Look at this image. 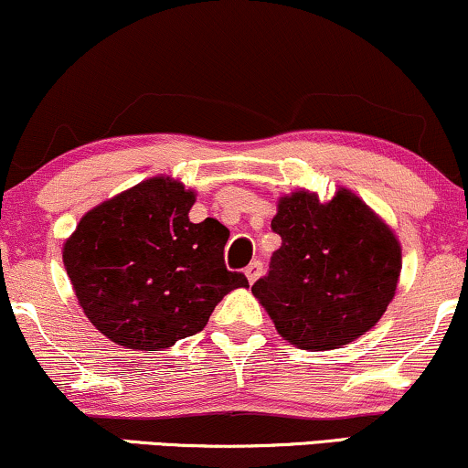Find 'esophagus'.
I'll list each match as a JSON object with an SVG mask.
<instances>
[{
	"instance_id": "esophagus-1",
	"label": "esophagus",
	"mask_w": 468,
	"mask_h": 468,
	"mask_svg": "<svg viewBox=\"0 0 468 468\" xmlns=\"http://www.w3.org/2000/svg\"><path fill=\"white\" fill-rule=\"evenodd\" d=\"M263 274V263L261 261H252L249 268H246V279L249 283H255V281Z\"/></svg>"
}]
</instances>
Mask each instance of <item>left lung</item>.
I'll return each mask as SVG.
<instances>
[{"label":"left lung","mask_w":468,"mask_h":468,"mask_svg":"<svg viewBox=\"0 0 468 468\" xmlns=\"http://www.w3.org/2000/svg\"><path fill=\"white\" fill-rule=\"evenodd\" d=\"M281 249L252 285L281 337L307 351L357 340L384 316L401 274V246L356 194L320 202L301 189L279 200Z\"/></svg>","instance_id":"1"}]
</instances>
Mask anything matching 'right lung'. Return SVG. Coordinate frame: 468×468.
Here are the masks:
<instances>
[{"label": "right lung", "mask_w": 468, "mask_h": 468, "mask_svg": "<svg viewBox=\"0 0 468 468\" xmlns=\"http://www.w3.org/2000/svg\"><path fill=\"white\" fill-rule=\"evenodd\" d=\"M196 194L154 176L84 213L63 261L78 303L100 334L126 348L161 351L205 329L241 272L224 266L229 229L189 222Z\"/></svg>", "instance_id": "1"}]
</instances>
